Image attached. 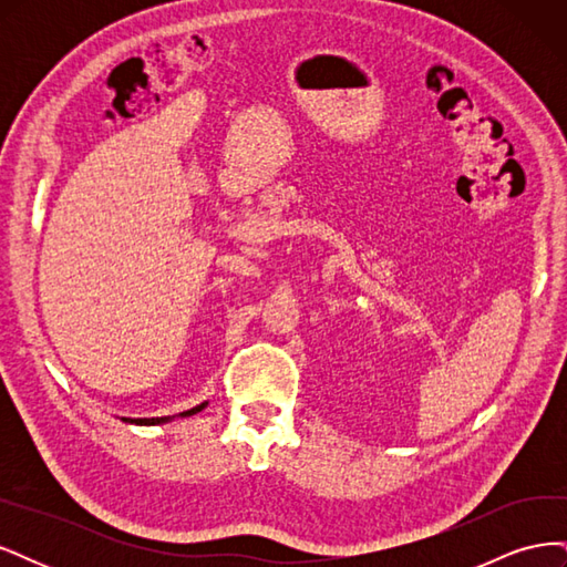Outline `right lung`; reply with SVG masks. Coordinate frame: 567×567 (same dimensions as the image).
I'll list each match as a JSON object with an SVG mask.
<instances>
[{
  "instance_id": "1",
  "label": "right lung",
  "mask_w": 567,
  "mask_h": 567,
  "mask_svg": "<svg viewBox=\"0 0 567 567\" xmlns=\"http://www.w3.org/2000/svg\"><path fill=\"white\" fill-rule=\"evenodd\" d=\"M205 404H208V402H203V404L188 409V411H182L179 416H194V414H198V411L205 409ZM123 421L125 423H136V425H158V423H167L169 416H163V419H123Z\"/></svg>"
}]
</instances>
